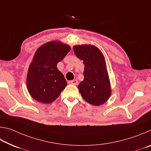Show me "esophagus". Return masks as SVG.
Listing matches in <instances>:
<instances>
[{"label":"esophagus","instance_id":"esophagus-1","mask_svg":"<svg viewBox=\"0 0 151 151\" xmlns=\"http://www.w3.org/2000/svg\"><path fill=\"white\" fill-rule=\"evenodd\" d=\"M68 83L71 84V85H78V81L76 80H73V81H68Z\"/></svg>","mask_w":151,"mask_h":151}]
</instances>
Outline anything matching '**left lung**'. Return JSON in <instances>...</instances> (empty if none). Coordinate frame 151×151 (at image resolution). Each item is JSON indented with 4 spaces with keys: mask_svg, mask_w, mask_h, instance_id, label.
<instances>
[{
    "mask_svg": "<svg viewBox=\"0 0 151 151\" xmlns=\"http://www.w3.org/2000/svg\"><path fill=\"white\" fill-rule=\"evenodd\" d=\"M74 52L85 65L84 80L78 86L83 98L94 106L107 101L111 90L105 61L98 48L92 45H77Z\"/></svg>",
    "mask_w": 151,
    "mask_h": 151,
    "instance_id": "8db88e82",
    "label": "left lung"
}]
</instances>
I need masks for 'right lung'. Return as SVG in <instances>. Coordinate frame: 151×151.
I'll list each match as a JSON object with an SVG mask.
<instances>
[{"label":"right lung","mask_w":151,"mask_h":151,"mask_svg":"<svg viewBox=\"0 0 151 151\" xmlns=\"http://www.w3.org/2000/svg\"><path fill=\"white\" fill-rule=\"evenodd\" d=\"M70 50L69 46L58 41L47 42L38 48L27 78L28 91L36 101L52 103L67 85L57 66Z\"/></svg>","instance_id":"right-lung-1"}]
</instances>
